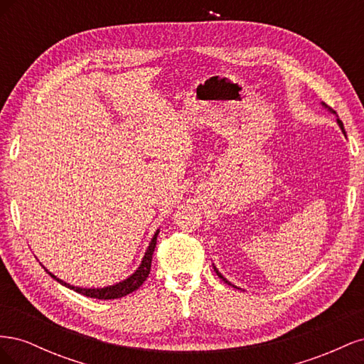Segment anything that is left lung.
<instances>
[{
	"instance_id": "1",
	"label": "left lung",
	"mask_w": 364,
	"mask_h": 364,
	"mask_svg": "<svg viewBox=\"0 0 364 364\" xmlns=\"http://www.w3.org/2000/svg\"><path fill=\"white\" fill-rule=\"evenodd\" d=\"M322 106H323V107H325V109H326V111H329V112H331V114H334V115H336V117H337V114H336V112H334V111H333V109H331V107H328V106H326V105H325V103H322ZM337 124H338V127H340V129H341V132H343V134H345V136H346V132H345V127H343V123H341V121H340V118H338V117H337ZM213 267H214V270H215V273H217V274H218V278H220V279H222V281H225V282H226V284H229V285H232V284H230V282H229V281H228V279H226V278H225V277H223V274H222V273H220V272H218V269H217V267H215V266H214V264H213ZM232 287H235V285H232ZM235 289H237V287H235Z\"/></svg>"
}]
</instances>
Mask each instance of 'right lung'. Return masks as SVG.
<instances>
[{"instance_id":"right-lung-1","label":"right lung","mask_w":364,"mask_h":364,"mask_svg":"<svg viewBox=\"0 0 364 364\" xmlns=\"http://www.w3.org/2000/svg\"><path fill=\"white\" fill-rule=\"evenodd\" d=\"M158 234H159V229H156L155 235L151 237L150 243H149V247L144 253V257H142L141 259V264L138 266V269L130 274V277H127L126 279L119 281L117 284H112V285H107V287H98V289H83V287H75V285H71L68 282H65L62 279H59L56 274H53L48 269H46V272L50 274V277L53 279H56L59 284L65 285V287L70 289V290H74L75 293H80L83 296H87V297H94V299H118V297H123V296H127L129 293L138 290L142 282H144L149 277L150 273V267H151V257H153V252H155V247H156V238H158Z\"/></svg>"}]
</instances>
